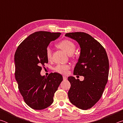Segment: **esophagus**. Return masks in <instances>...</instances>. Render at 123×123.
<instances>
[{"instance_id":"esophagus-1","label":"esophagus","mask_w":123,"mask_h":123,"mask_svg":"<svg viewBox=\"0 0 123 123\" xmlns=\"http://www.w3.org/2000/svg\"><path fill=\"white\" fill-rule=\"evenodd\" d=\"M63 80H66L67 79V77L65 76H63Z\"/></svg>"}]
</instances>
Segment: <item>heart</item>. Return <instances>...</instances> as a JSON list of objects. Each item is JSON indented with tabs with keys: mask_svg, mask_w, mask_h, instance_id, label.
<instances>
[{
	"mask_svg": "<svg viewBox=\"0 0 123 123\" xmlns=\"http://www.w3.org/2000/svg\"><path fill=\"white\" fill-rule=\"evenodd\" d=\"M56 46L59 48L63 50L68 55H72V54H73L76 49L75 44L72 41L69 40V39H63V40L60 41L56 44ZM45 55H46L47 59L49 61L51 60L52 57V52L50 48H47L46 50H45ZM70 68V66L69 64H57L54 68V70L58 73L66 74H67L68 70Z\"/></svg>",
	"mask_w": 123,
	"mask_h": 123,
	"instance_id": "b5f03b06",
	"label": "heart"
}]
</instances>
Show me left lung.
I'll use <instances>...</instances> for the list:
<instances>
[{
    "label": "left lung",
    "mask_w": 123,
    "mask_h": 123,
    "mask_svg": "<svg viewBox=\"0 0 123 123\" xmlns=\"http://www.w3.org/2000/svg\"><path fill=\"white\" fill-rule=\"evenodd\" d=\"M65 36L80 44V55L74 75L84 76L82 81L68 77L71 84L68 98L76 107L86 110L92 107L103 95L109 77V59L103 45L89 34L75 32L67 33Z\"/></svg>",
    "instance_id": "8db88e82"
}]
</instances>
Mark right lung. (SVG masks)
Returning <instances> with one entry per match:
<instances>
[{
  "label": "right lung",
  "mask_w": 123,
  "mask_h": 123,
  "mask_svg": "<svg viewBox=\"0 0 123 123\" xmlns=\"http://www.w3.org/2000/svg\"><path fill=\"white\" fill-rule=\"evenodd\" d=\"M60 35L35 32L20 43L14 54V75L18 89L25 103L34 110H43L51 105L54 94L63 80L58 73H51L47 77L40 74L42 67L48 62L45 55L47 47Z\"/></svg>",
  "instance_id": "right-lung-1"
}]
</instances>
